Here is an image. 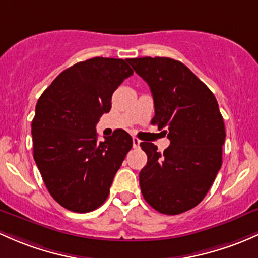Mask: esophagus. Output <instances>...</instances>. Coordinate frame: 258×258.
I'll return each instance as SVG.
<instances>
[{"mask_svg":"<svg viewBox=\"0 0 258 258\" xmlns=\"http://www.w3.org/2000/svg\"><path fill=\"white\" fill-rule=\"evenodd\" d=\"M132 143H134V147H135V148H137V147H140L141 141L138 140L137 137H134V138H132Z\"/></svg>","mask_w":258,"mask_h":258,"instance_id":"1","label":"esophagus"}]
</instances>
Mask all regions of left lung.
Wrapping results in <instances>:
<instances>
[{"instance_id": "8db88e82", "label": "left lung", "mask_w": 258, "mask_h": 258, "mask_svg": "<svg viewBox=\"0 0 258 258\" xmlns=\"http://www.w3.org/2000/svg\"><path fill=\"white\" fill-rule=\"evenodd\" d=\"M148 84L157 124L169 138L163 153L141 142L148 157L140 172L143 198L165 215H178L205 198L222 163L225 124L210 89L180 61L170 58L128 59Z\"/></svg>"}]
</instances>
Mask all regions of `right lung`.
I'll return each mask as SVG.
<instances>
[{
	"label": "right lung",
	"instance_id": "1",
	"mask_svg": "<svg viewBox=\"0 0 258 258\" xmlns=\"http://www.w3.org/2000/svg\"><path fill=\"white\" fill-rule=\"evenodd\" d=\"M134 74L126 60L88 59L61 72L40 95L32 121L33 157L61 207L89 213L104 204L116 172L132 148L123 130L97 142L96 124L111 97Z\"/></svg>",
	"mask_w": 258,
	"mask_h": 258
}]
</instances>
